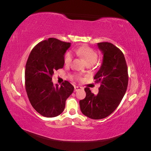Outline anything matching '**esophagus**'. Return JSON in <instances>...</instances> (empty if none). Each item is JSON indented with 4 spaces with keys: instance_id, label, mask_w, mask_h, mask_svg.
<instances>
[{
    "instance_id": "1",
    "label": "esophagus",
    "mask_w": 151,
    "mask_h": 151,
    "mask_svg": "<svg viewBox=\"0 0 151 151\" xmlns=\"http://www.w3.org/2000/svg\"><path fill=\"white\" fill-rule=\"evenodd\" d=\"M81 89H83V88H82V87H81V86H74V91H75V92H76V91H79Z\"/></svg>"
}]
</instances>
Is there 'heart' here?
I'll use <instances>...</instances> for the list:
<instances>
[{"instance_id":"b5f03b06","label":"heart","mask_w":151,"mask_h":151,"mask_svg":"<svg viewBox=\"0 0 151 151\" xmlns=\"http://www.w3.org/2000/svg\"><path fill=\"white\" fill-rule=\"evenodd\" d=\"M73 52L77 56L83 58L88 65H93L97 62L98 58V54L95 50L90 47L83 45L74 50ZM72 61V55L70 52L65 53L64 56V63L67 65H69ZM74 77L77 80L81 79V76L79 74H75Z\"/></svg>"}]
</instances>
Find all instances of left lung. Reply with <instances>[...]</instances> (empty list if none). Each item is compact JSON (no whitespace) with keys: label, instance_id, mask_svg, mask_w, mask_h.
Segmentation results:
<instances>
[{"label":"left lung","instance_id":"left-lung-1","mask_svg":"<svg viewBox=\"0 0 151 151\" xmlns=\"http://www.w3.org/2000/svg\"><path fill=\"white\" fill-rule=\"evenodd\" d=\"M98 46L104 54L102 65L94 77L95 83L100 84L99 93L94 95L89 88H86V98L79 101L81 112L94 120L103 119L115 110L129 83L123 52L111 43H98Z\"/></svg>","mask_w":151,"mask_h":151}]
</instances>
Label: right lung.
I'll return each instance as SVG.
<instances>
[{"label":"right lung","mask_w":151,"mask_h":151,"mask_svg":"<svg viewBox=\"0 0 151 151\" xmlns=\"http://www.w3.org/2000/svg\"><path fill=\"white\" fill-rule=\"evenodd\" d=\"M70 43L50 38L32 49L26 64L25 89L32 106L41 115L52 118L63 111L66 99L74 91L67 81L54 86V72L64 65V54Z\"/></svg>","instance_id":"add662e5"}]
</instances>
